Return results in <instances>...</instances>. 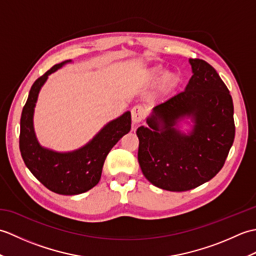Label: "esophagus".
Wrapping results in <instances>:
<instances>
[{
  "mask_svg": "<svg viewBox=\"0 0 256 256\" xmlns=\"http://www.w3.org/2000/svg\"><path fill=\"white\" fill-rule=\"evenodd\" d=\"M131 116H132V121L134 124L140 123L145 118L144 108L140 106H135L131 110Z\"/></svg>",
  "mask_w": 256,
  "mask_h": 256,
  "instance_id": "1",
  "label": "esophagus"
}]
</instances>
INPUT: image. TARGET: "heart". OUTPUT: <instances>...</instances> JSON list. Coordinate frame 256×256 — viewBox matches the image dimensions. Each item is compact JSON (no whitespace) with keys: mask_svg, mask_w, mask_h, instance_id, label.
<instances>
[{"mask_svg":"<svg viewBox=\"0 0 256 256\" xmlns=\"http://www.w3.org/2000/svg\"><path fill=\"white\" fill-rule=\"evenodd\" d=\"M162 74H164V70L157 67V68H153L150 70L148 77V80H150V81H156V80H158L160 77H162ZM178 82H179V77L177 74H175V72L166 74L162 79V89L164 91L172 90L178 84Z\"/></svg>","mask_w":256,"mask_h":256,"instance_id":"obj_1","label":"heart"}]
</instances>
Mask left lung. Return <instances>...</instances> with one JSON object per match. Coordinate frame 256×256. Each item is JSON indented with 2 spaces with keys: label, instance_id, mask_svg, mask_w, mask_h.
Returning a JSON list of instances; mask_svg holds the SVG:
<instances>
[{
  "label": "left lung",
  "instance_id": "8db88e82",
  "mask_svg": "<svg viewBox=\"0 0 256 256\" xmlns=\"http://www.w3.org/2000/svg\"><path fill=\"white\" fill-rule=\"evenodd\" d=\"M189 62L194 74L186 89L156 106L148 128L136 131L143 175L170 192H187L214 178L224 167L236 134L229 89L211 64L197 58ZM184 115L195 121L190 136L173 128Z\"/></svg>",
  "mask_w": 256,
  "mask_h": 256
}]
</instances>
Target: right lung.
Wrapping results in <instances>:
<instances>
[{
	"instance_id": "right-lung-1",
	"label": "right lung",
	"mask_w": 256,
	"mask_h": 256,
	"mask_svg": "<svg viewBox=\"0 0 256 256\" xmlns=\"http://www.w3.org/2000/svg\"><path fill=\"white\" fill-rule=\"evenodd\" d=\"M57 64L32 84L22 111L20 150L25 165L44 186L59 194H79L99 182L106 155L123 135L131 130V113L106 125L89 144L72 153H55L38 144L32 128V113L42 86L48 76L64 64Z\"/></svg>"
}]
</instances>
